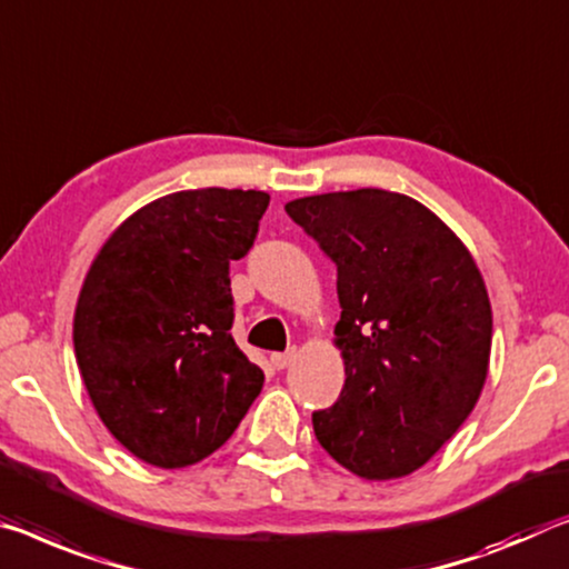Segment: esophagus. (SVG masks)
Here are the masks:
<instances>
[{"label": "esophagus", "mask_w": 569, "mask_h": 569, "mask_svg": "<svg viewBox=\"0 0 569 569\" xmlns=\"http://www.w3.org/2000/svg\"><path fill=\"white\" fill-rule=\"evenodd\" d=\"M296 359V349H288V351H273L270 355V365H273L276 369H286L288 365H291Z\"/></svg>", "instance_id": "34e87169"}]
</instances>
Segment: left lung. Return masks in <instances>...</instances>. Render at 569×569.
<instances>
[{"mask_svg": "<svg viewBox=\"0 0 569 569\" xmlns=\"http://www.w3.org/2000/svg\"><path fill=\"white\" fill-rule=\"evenodd\" d=\"M288 218L337 266L339 400L313 412L321 448L367 481L426 466L479 402L491 355L481 270L426 204L387 189L301 197Z\"/></svg>", "mask_w": 569, "mask_h": 569, "instance_id": "obj_1", "label": "left lung"}]
</instances>
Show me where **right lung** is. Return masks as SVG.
<instances>
[{"instance_id": "1", "label": "right lung", "mask_w": 569, "mask_h": 569, "mask_svg": "<svg viewBox=\"0 0 569 569\" xmlns=\"http://www.w3.org/2000/svg\"><path fill=\"white\" fill-rule=\"evenodd\" d=\"M270 197L187 189L123 220L80 288L73 345L90 402L151 466L214 453L263 390L232 339L230 263L248 256Z\"/></svg>"}]
</instances>
